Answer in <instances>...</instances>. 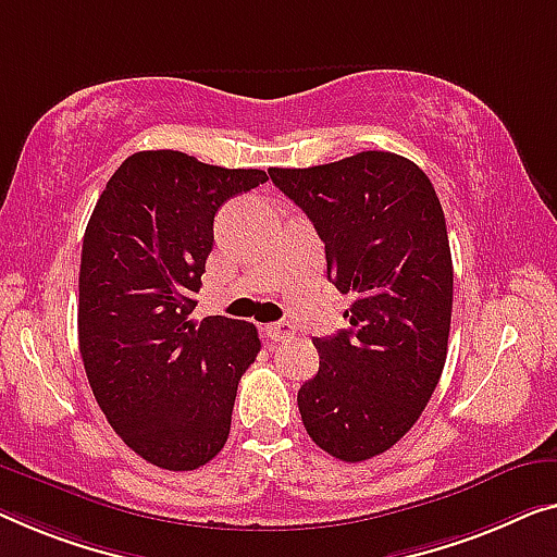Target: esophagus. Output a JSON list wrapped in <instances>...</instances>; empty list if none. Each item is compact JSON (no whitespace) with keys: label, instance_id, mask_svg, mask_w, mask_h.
Returning a JSON list of instances; mask_svg holds the SVG:
<instances>
[{"label":"esophagus","instance_id":"esophagus-1","mask_svg":"<svg viewBox=\"0 0 557 557\" xmlns=\"http://www.w3.org/2000/svg\"><path fill=\"white\" fill-rule=\"evenodd\" d=\"M264 332H268V337L272 339V343H285V339L295 337V327L289 325L287 320H280V322H272V325L264 327Z\"/></svg>","mask_w":557,"mask_h":557}]
</instances>
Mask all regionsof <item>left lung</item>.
Here are the masks:
<instances>
[{"instance_id":"8db88e82","label":"left lung","mask_w":557,"mask_h":557,"mask_svg":"<svg viewBox=\"0 0 557 557\" xmlns=\"http://www.w3.org/2000/svg\"><path fill=\"white\" fill-rule=\"evenodd\" d=\"M325 243L327 280L352 295L350 327L314 337L300 387L307 435L345 462L385 453L418 422L447 358L453 257L433 182L408 157L358 152L268 170Z\"/></svg>"}]
</instances>
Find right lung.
<instances>
[{
  "mask_svg": "<svg viewBox=\"0 0 557 557\" xmlns=\"http://www.w3.org/2000/svg\"><path fill=\"white\" fill-rule=\"evenodd\" d=\"M268 182L174 149L135 152L99 195L82 243L79 352L124 445L162 470H197L227 443L239 377L260 352L252 322L187 320L214 214Z\"/></svg>",
  "mask_w": 557,
  "mask_h": 557,
  "instance_id": "1",
  "label": "right lung"
}]
</instances>
